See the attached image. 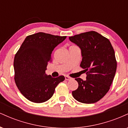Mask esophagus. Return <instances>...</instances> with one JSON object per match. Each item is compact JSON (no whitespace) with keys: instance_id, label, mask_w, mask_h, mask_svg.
<instances>
[{"instance_id":"esophagus-1","label":"esophagus","mask_w":128,"mask_h":128,"mask_svg":"<svg viewBox=\"0 0 128 128\" xmlns=\"http://www.w3.org/2000/svg\"><path fill=\"white\" fill-rule=\"evenodd\" d=\"M65 79H66V80H71V79H72V78L69 77V76H65Z\"/></svg>"}]
</instances>
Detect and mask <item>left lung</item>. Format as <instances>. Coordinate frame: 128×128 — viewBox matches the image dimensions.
Listing matches in <instances>:
<instances>
[{
    "label": "left lung",
    "instance_id": "1",
    "mask_svg": "<svg viewBox=\"0 0 128 128\" xmlns=\"http://www.w3.org/2000/svg\"><path fill=\"white\" fill-rule=\"evenodd\" d=\"M70 42L81 50L80 66L86 72V80L76 78L78 88L73 91V98L79 102L93 104L109 91L116 69L115 52L110 40L95 31L70 36Z\"/></svg>",
    "mask_w": 128,
    "mask_h": 128
}]
</instances>
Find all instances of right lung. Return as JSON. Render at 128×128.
<instances>
[{
	"label": "right lung",
	"instance_id": "1",
	"mask_svg": "<svg viewBox=\"0 0 128 128\" xmlns=\"http://www.w3.org/2000/svg\"><path fill=\"white\" fill-rule=\"evenodd\" d=\"M66 38L38 32L26 36L14 57V80L27 99L42 103L52 98L56 86L65 79L64 76L52 78L45 71L51 61L52 51Z\"/></svg>",
	"mask_w": 128,
	"mask_h": 128
}]
</instances>
